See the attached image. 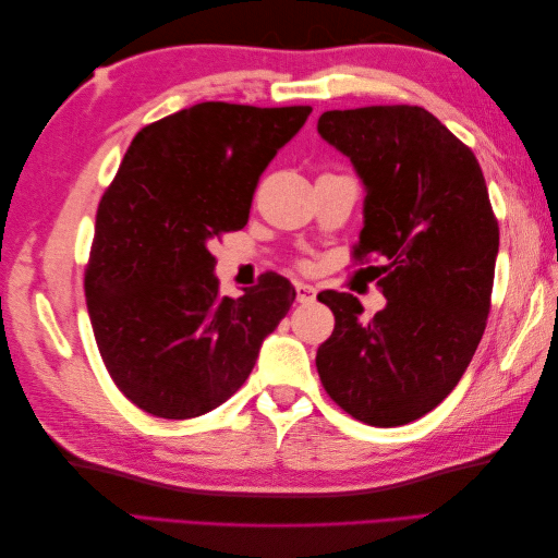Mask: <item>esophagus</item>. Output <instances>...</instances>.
<instances>
[{"instance_id": "esophagus-1", "label": "esophagus", "mask_w": 558, "mask_h": 558, "mask_svg": "<svg viewBox=\"0 0 558 558\" xmlns=\"http://www.w3.org/2000/svg\"><path fill=\"white\" fill-rule=\"evenodd\" d=\"M295 293H298V302H302V305H307V302H314L316 300V289L310 283H295Z\"/></svg>"}]
</instances>
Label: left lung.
Listing matches in <instances>:
<instances>
[{
	"label": "left lung",
	"mask_w": 558,
	"mask_h": 558,
	"mask_svg": "<svg viewBox=\"0 0 558 558\" xmlns=\"http://www.w3.org/2000/svg\"><path fill=\"white\" fill-rule=\"evenodd\" d=\"M316 130L363 183L356 258L386 260L369 320L349 293L318 295L335 314L318 377L363 424H410L453 391L484 335L498 223L480 162L421 107L335 109Z\"/></svg>",
	"instance_id": "obj_1"
}]
</instances>
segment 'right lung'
Returning <instances> with one entry per match:
<instances>
[{
	"mask_svg": "<svg viewBox=\"0 0 558 558\" xmlns=\"http://www.w3.org/2000/svg\"><path fill=\"white\" fill-rule=\"evenodd\" d=\"M310 113L202 102L132 140L99 202L86 300L109 375L140 410L211 412L289 314L295 289L279 275L218 295L209 242L246 226L260 174Z\"/></svg>",
	"mask_w": 558,
	"mask_h": 558,
	"instance_id": "right-lung-1",
	"label": "right lung"
}]
</instances>
